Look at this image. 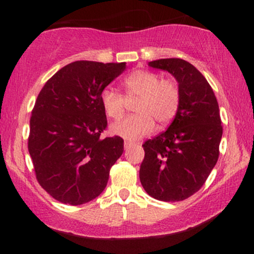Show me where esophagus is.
<instances>
[{"instance_id":"esophagus-1","label":"esophagus","mask_w":254,"mask_h":254,"mask_svg":"<svg viewBox=\"0 0 254 254\" xmlns=\"http://www.w3.org/2000/svg\"><path fill=\"white\" fill-rule=\"evenodd\" d=\"M132 145H135V142H131V141H125L124 142V148H125V149H127V148L132 147Z\"/></svg>"}]
</instances>
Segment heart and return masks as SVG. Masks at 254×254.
I'll return each mask as SVG.
<instances>
[{
  "mask_svg": "<svg viewBox=\"0 0 254 254\" xmlns=\"http://www.w3.org/2000/svg\"><path fill=\"white\" fill-rule=\"evenodd\" d=\"M125 98L113 88L101 92L100 101L109 118L121 119L127 100L137 98L133 111L136 115L115 123L111 131L127 139L141 138L153 131L155 123L165 125L176 117L180 104L179 88L173 81L162 80L159 74L149 70H136L124 78Z\"/></svg>",
  "mask_w": 254,
  "mask_h": 254,
  "instance_id": "heart-1",
  "label": "heart"
}]
</instances>
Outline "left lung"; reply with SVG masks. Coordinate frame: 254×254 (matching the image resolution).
<instances>
[{"label": "left lung", "instance_id": "8db88e82", "mask_svg": "<svg viewBox=\"0 0 254 254\" xmlns=\"http://www.w3.org/2000/svg\"><path fill=\"white\" fill-rule=\"evenodd\" d=\"M176 77L178 112L168 129L143 145L139 180L149 196L179 202L204 185L218 159L222 125L214 90L191 63L180 58L149 62Z\"/></svg>", "mask_w": 254, "mask_h": 254}]
</instances>
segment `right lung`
Here are the masks:
<instances>
[{
	"label": "right lung",
	"mask_w": 254,
	"mask_h": 254,
	"mask_svg": "<svg viewBox=\"0 0 254 254\" xmlns=\"http://www.w3.org/2000/svg\"><path fill=\"white\" fill-rule=\"evenodd\" d=\"M124 70L125 62L76 61L60 69L38 94L28 151L38 183L58 202L81 205L106 188L124 141L101 138L107 119L100 95Z\"/></svg>",
	"instance_id": "obj_1"
}]
</instances>
